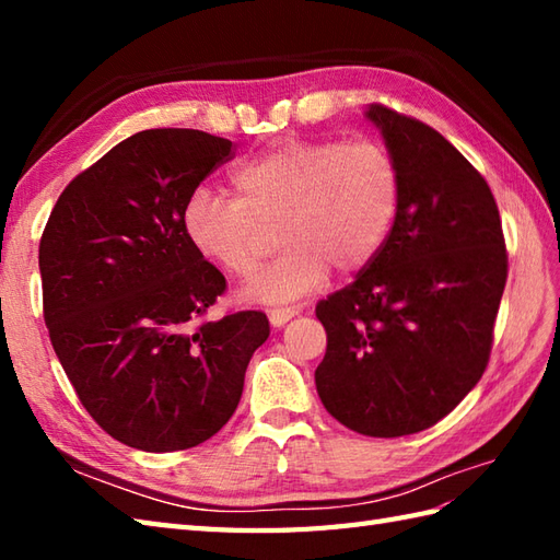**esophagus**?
<instances>
[{
  "mask_svg": "<svg viewBox=\"0 0 560 560\" xmlns=\"http://www.w3.org/2000/svg\"><path fill=\"white\" fill-rule=\"evenodd\" d=\"M301 313V307H273V311H269V323L273 325V327H283L289 323L291 317H295Z\"/></svg>",
  "mask_w": 560,
  "mask_h": 560,
  "instance_id": "34e87169",
  "label": "esophagus"
}]
</instances>
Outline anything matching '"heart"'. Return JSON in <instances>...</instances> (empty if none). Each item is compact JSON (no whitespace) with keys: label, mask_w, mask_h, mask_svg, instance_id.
Here are the masks:
<instances>
[{"label":"heart","mask_w":560,"mask_h":560,"mask_svg":"<svg viewBox=\"0 0 560 560\" xmlns=\"http://www.w3.org/2000/svg\"><path fill=\"white\" fill-rule=\"evenodd\" d=\"M229 197L199 185L183 205L187 243L211 265L245 279L279 223L287 245L247 283L257 303H289L323 287L329 269L355 273L395 229L401 180L397 161L373 139H289L237 165Z\"/></svg>","instance_id":"obj_1"}]
</instances>
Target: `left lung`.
<instances>
[{"label":"left lung","mask_w":560,"mask_h":560,"mask_svg":"<svg viewBox=\"0 0 560 560\" xmlns=\"http://www.w3.org/2000/svg\"><path fill=\"white\" fill-rule=\"evenodd\" d=\"M397 161L401 199L385 247L347 289L317 303L327 351L317 395L371 438L425 431L479 383L508 279L491 187L413 117L368 105Z\"/></svg>","instance_id":"obj_1"}]
</instances>
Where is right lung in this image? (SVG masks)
Masks as SVG:
<instances>
[{"mask_svg": "<svg viewBox=\"0 0 560 560\" xmlns=\"http://www.w3.org/2000/svg\"><path fill=\"white\" fill-rule=\"evenodd\" d=\"M233 156L199 129H147L71 180L40 237L43 315L83 407L144 452L205 443L229 423L265 313L197 323L225 291L187 243L183 205Z\"/></svg>", "mask_w": 560, "mask_h": 560, "instance_id": "obj_1", "label": "right lung"}]
</instances>
